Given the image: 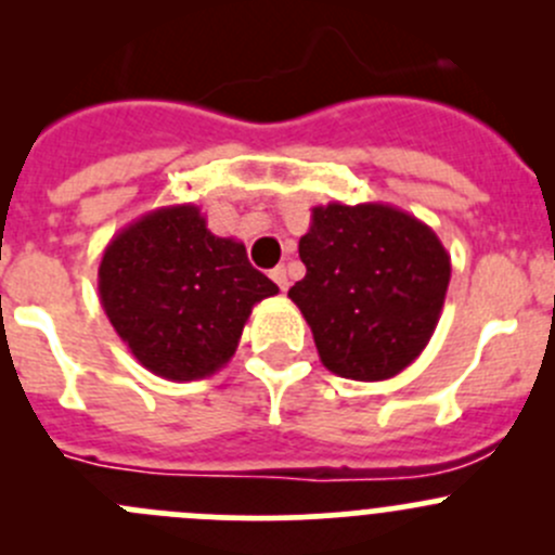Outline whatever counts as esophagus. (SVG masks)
Listing matches in <instances>:
<instances>
[{"mask_svg": "<svg viewBox=\"0 0 555 555\" xmlns=\"http://www.w3.org/2000/svg\"><path fill=\"white\" fill-rule=\"evenodd\" d=\"M271 279L273 282L279 284V289H282V293H287V287H289V276H287V268L284 266H276L271 271Z\"/></svg>", "mask_w": 555, "mask_h": 555, "instance_id": "obj_1", "label": "esophagus"}]
</instances>
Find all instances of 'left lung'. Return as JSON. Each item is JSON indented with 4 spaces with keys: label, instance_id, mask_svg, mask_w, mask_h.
I'll return each mask as SVG.
<instances>
[{
    "label": "left lung",
    "instance_id": "left-lung-1",
    "mask_svg": "<svg viewBox=\"0 0 555 555\" xmlns=\"http://www.w3.org/2000/svg\"><path fill=\"white\" fill-rule=\"evenodd\" d=\"M298 251L306 276L287 295L330 373L384 382L422 354L451 282L433 228L389 204L333 201L313 206Z\"/></svg>",
    "mask_w": 555,
    "mask_h": 555
}]
</instances>
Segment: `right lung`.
<instances>
[{
  "label": "right lung",
  "instance_id": "obj_1",
  "mask_svg": "<svg viewBox=\"0 0 555 555\" xmlns=\"http://www.w3.org/2000/svg\"><path fill=\"white\" fill-rule=\"evenodd\" d=\"M279 287L246 246L206 228L198 206L147 211L106 244L99 300L137 362L169 382H198L238 349L244 324Z\"/></svg>",
  "mask_w": 555,
  "mask_h": 555
}]
</instances>
